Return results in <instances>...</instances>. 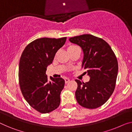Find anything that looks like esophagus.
Here are the masks:
<instances>
[{"instance_id":"obj_1","label":"esophagus","mask_w":132,"mask_h":132,"mask_svg":"<svg viewBox=\"0 0 132 132\" xmlns=\"http://www.w3.org/2000/svg\"><path fill=\"white\" fill-rule=\"evenodd\" d=\"M69 81H70L69 79H68V78H65V79H64V82H65V84L68 83V82H69Z\"/></svg>"}]
</instances>
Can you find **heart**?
Listing matches in <instances>:
<instances>
[{"label": "heart", "mask_w": 132, "mask_h": 132, "mask_svg": "<svg viewBox=\"0 0 132 132\" xmlns=\"http://www.w3.org/2000/svg\"><path fill=\"white\" fill-rule=\"evenodd\" d=\"M78 49H79V47L75 46V45H70L68 47V48H67V50H68L69 53L70 54L71 53L75 52V51H76V50H78Z\"/></svg>", "instance_id": "b5f03b06"}]
</instances>
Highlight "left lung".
<instances>
[{"instance_id":"obj_1","label":"left lung","mask_w":132,"mask_h":132,"mask_svg":"<svg viewBox=\"0 0 132 132\" xmlns=\"http://www.w3.org/2000/svg\"><path fill=\"white\" fill-rule=\"evenodd\" d=\"M69 41L82 48L84 54L82 67L90 77L85 83L75 80L76 99L82 107L97 109L107 101L115 89L118 73L116 56L105 41L91 34L72 37Z\"/></svg>"}]
</instances>
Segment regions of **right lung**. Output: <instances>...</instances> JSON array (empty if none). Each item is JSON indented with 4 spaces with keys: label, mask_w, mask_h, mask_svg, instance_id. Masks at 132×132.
Returning a JSON list of instances; mask_svg holds the SVG:
<instances>
[{
    "label": "right lung",
    "mask_w": 132,
    "mask_h": 132,
    "mask_svg": "<svg viewBox=\"0 0 132 132\" xmlns=\"http://www.w3.org/2000/svg\"><path fill=\"white\" fill-rule=\"evenodd\" d=\"M66 38L36 39L27 45L21 54L18 75L21 91L29 105L41 113H50L60 105L64 80L50 77L49 82L46 72Z\"/></svg>",
    "instance_id": "add662e5"
}]
</instances>
